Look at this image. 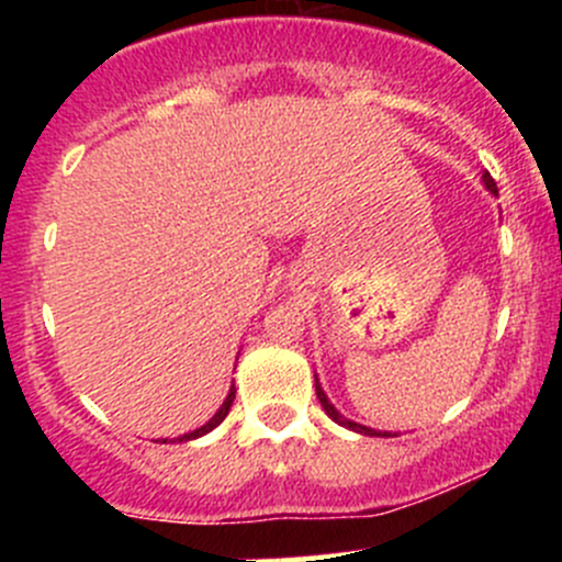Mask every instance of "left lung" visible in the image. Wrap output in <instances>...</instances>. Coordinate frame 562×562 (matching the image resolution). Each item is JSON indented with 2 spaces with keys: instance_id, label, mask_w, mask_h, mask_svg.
<instances>
[{
  "instance_id": "obj_1",
  "label": "left lung",
  "mask_w": 562,
  "mask_h": 562,
  "mask_svg": "<svg viewBox=\"0 0 562 562\" xmlns=\"http://www.w3.org/2000/svg\"><path fill=\"white\" fill-rule=\"evenodd\" d=\"M481 179H484V184H486V190L492 192V195H497V184H495V179H492L490 173H484L481 176ZM315 394H317V400H321V405H323V411H326V416L331 418V422H337V424H342V427H348V429H353V432H361V435H381L378 432V429H370V427H364V424H356V422H350V418H345V416H339V411L337 407L331 405V402H328V396L323 394V389H321V383H317V375H315ZM389 438V432H383Z\"/></svg>"
}]
</instances>
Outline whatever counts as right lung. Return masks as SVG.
I'll list each match as a JSON object with an SVG mask.
<instances>
[{
  "mask_svg": "<svg viewBox=\"0 0 562 562\" xmlns=\"http://www.w3.org/2000/svg\"><path fill=\"white\" fill-rule=\"evenodd\" d=\"M234 396H236V389L231 386V391H228V396H225V402L223 405H220V411L214 413L212 418H209L206 424H203V427H198V429H192V432H187V435H181V438H176L181 443V440H195V438H201V435H206V432H212L214 427H220V424H223V418L228 416V411H231V405H234ZM162 443H168V438H162Z\"/></svg>",
  "mask_w": 562,
  "mask_h": 562,
  "instance_id": "obj_1",
  "label": "right lung"
}]
</instances>
